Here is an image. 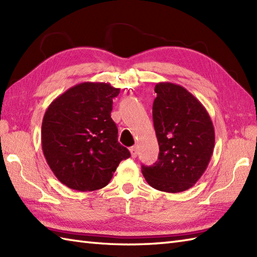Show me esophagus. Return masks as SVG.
<instances>
[{
  "instance_id": "1",
  "label": "esophagus",
  "mask_w": 257,
  "mask_h": 257,
  "mask_svg": "<svg viewBox=\"0 0 257 257\" xmlns=\"http://www.w3.org/2000/svg\"><path fill=\"white\" fill-rule=\"evenodd\" d=\"M130 154H132V157L133 158H136L138 156V149H137V147H132V148H130Z\"/></svg>"
}]
</instances>
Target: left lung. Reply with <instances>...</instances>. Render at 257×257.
Segmentation results:
<instances>
[{
    "label": "left lung",
    "instance_id": "8db88e82",
    "mask_svg": "<svg viewBox=\"0 0 257 257\" xmlns=\"http://www.w3.org/2000/svg\"><path fill=\"white\" fill-rule=\"evenodd\" d=\"M152 106L159 158L143 166L146 181L159 191L178 193L192 188L206 170L215 135L210 114L184 87L158 83Z\"/></svg>",
    "mask_w": 257,
    "mask_h": 257
}]
</instances>
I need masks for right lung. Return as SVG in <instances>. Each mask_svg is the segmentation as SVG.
<instances>
[{"label": "right lung", "instance_id": "obj_1", "mask_svg": "<svg viewBox=\"0 0 257 257\" xmlns=\"http://www.w3.org/2000/svg\"><path fill=\"white\" fill-rule=\"evenodd\" d=\"M119 88L81 83L53 100L42 122V149L55 177L69 189L99 190L130 152L118 143L110 117Z\"/></svg>", "mask_w": 257, "mask_h": 257}]
</instances>
